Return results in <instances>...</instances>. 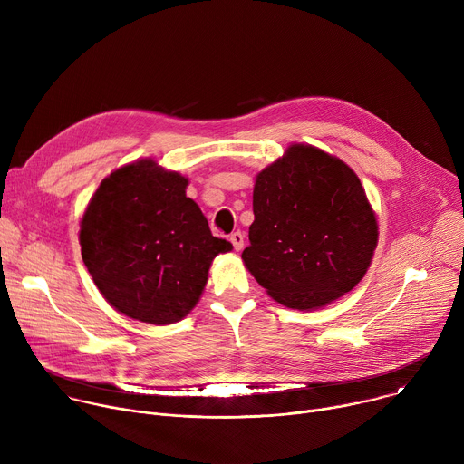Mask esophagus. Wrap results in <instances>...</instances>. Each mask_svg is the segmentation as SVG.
<instances>
[{
    "label": "esophagus",
    "instance_id": "esophagus-1",
    "mask_svg": "<svg viewBox=\"0 0 464 464\" xmlns=\"http://www.w3.org/2000/svg\"><path fill=\"white\" fill-rule=\"evenodd\" d=\"M229 240H231V244H233V247H235L237 251H240V249L244 247V233L235 231V233H231Z\"/></svg>",
    "mask_w": 464,
    "mask_h": 464
}]
</instances>
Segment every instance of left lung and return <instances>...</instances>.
Returning a JSON list of instances; mask_svg holds the SVG:
<instances>
[{"instance_id": "obj_1", "label": "left lung", "mask_w": 464, "mask_h": 464, "mask_svg": "<svg viewBox=\"0 0 464 464\" xmlns=\"http://www.w3.org/2000/svg\"><path fill=\"white\" fill-rule=\"evenodd\" d=\"M253 215L242 258L256 283L288 308H317L351 292L378 242L358 176L308 145H292L256 176Z\"/></svg>"}]
</instances>
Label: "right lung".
<instances>
[{
	"label": "right lung",
	"instance_id": "1",
	"mask_svg": "<svg viewBox=\"0 0 464 464\" xmlns=\"http://www.w3.org/2000/svg\"><path fill=\"white\" fill-rule=\"evenodd\" d=\"M185 187L187 178L143 160L111 172L82 217L86 268L104 299L131 319L169 324L185 317L213 258L233 247L213 237Z\"/></svg>",
	"mask_w": 464,
	"mask_h": 464
}]
</instances>
